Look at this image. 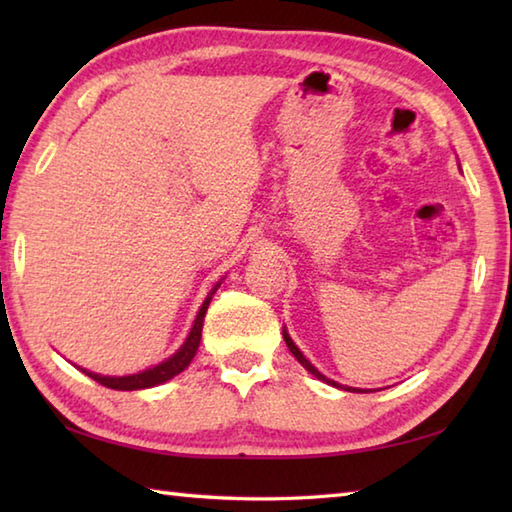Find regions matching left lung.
<instances>
[{"label": "left lung", "mask_w": 512, "mask_h": 512, "mask_svg": "<svg viewBox=\"0 0 512 512\" xmlns=\"http://www.w3.org/2000/svg\"><path fill=\"white\" fill-rule=\"evenodd\" d=\"M284 341H286V345H288V350L292 352V354H295V358H297V361L303 365V367H306L308 369V372L310 374H314V376H317L319 380H325V383H330V385H334V387H341L339 383H334V380H330V378H325L321 372H319V369L317 367H314L310 361H308V358L306 356H303L301 352H299V347L295 345V343H292V339H290V336H288V332H284ZM347 391H361V389H354V387H347Z\"/></svg>", "instance_id": "1"}]
</instances>
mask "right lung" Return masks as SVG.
I'll list each match as a JSON object with an SVG mask.
<instances>
[{"label": "right lung", "mask_w": 512, "mask_h": 512, "mask_svg": "<svg viewBox=\"0 0 512 512\" xmlns=\"http://www.w3.org/2000/svg\"><path fill=\"white\" fill-rule=\"evenodd\" d=\"M217 286H220V284H217ZM217 286L211 290V295L217 290ZM211 295L206 297V301L202 303V308H200V312H198V317H195V323H193V328H191V332H189V336H187V341H184V345L180 347V350H178L176 354H173L171 358H167L165 363H160V365L151 367V369H145V372H140V374L121 376V378L99 376V374L85 372V369H81V372H85L90 378H94L96 383H101L103 387L118 389V391H136V389H147V387H154V385H160V383H167L169 378L178 376L184 367H189V363L193 361L195 352H198L200 339H202L204 314H206V308H209V303H211Z\"/></svg>", "instance_id": "1"}]
</instances>
